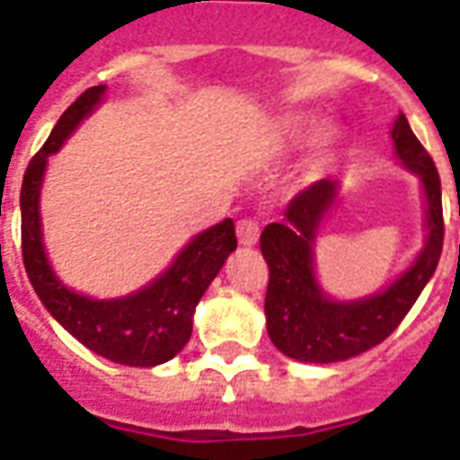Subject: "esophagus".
Listing matches in <instances>:
<instances>
[{
  "label": "esophagus",
  "instance_id": "1",
  "mask_svg": "<svg viewBox=\"0 0 460 460\" xmlns=\"http://www.w3.org/2000/svg\"><path fill=\"white\" fill-rule=\"evenodd\" d=\"M259 221L256 219H241L236 224V236H239L241 246H253L259 241Z\"/></svg>",
  "mask_w": 460,
  "mask_h": 460
}]
</instances>
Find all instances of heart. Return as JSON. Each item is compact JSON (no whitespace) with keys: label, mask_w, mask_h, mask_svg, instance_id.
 <instances>
[{"label":"heart","mask_w":460,"mask_h":460,"mask_svg":"<svg viewBox=\"0 0 460 460\" xmlns=\"http://www.w3.org/2000/svg\"><path fill=\"white\" fill-rule=\"evenodd\" d=\"M313 125L315 122L305 118V115H286L283 122H280V130L283 135L288 137V140H300L303 135H308L313 130ZM335 145V130H320L318 137H315V157H323V155H328L330 147Z\"/></svg>","instance_id":"heart-1"}]
</instances>
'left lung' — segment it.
<instances>
[{
	"mask_svg": "<svg viewBox=\"0 0 460 460\" xmlns=\"http://www.w3.org/2000/svg\"><path fill=\"white\" fill-rule=\"evenodd\" d=\"M396 157L419 174L426 197V243L399 279L362 300H332L320 288L313 269L318 229L338 199V181L320 180L290 199L283 221L261 234L269 263L266 328L283 355L300 362H342L386 340L434 276L444 249L441 180L424 145L416 140L404 113L392 125Z\"/></svg>",
	"mask_w": 460,
	"mask_h": 460,
	"instance_id": "left-lung-1",
	"label": "left lung"
}]
</instances>
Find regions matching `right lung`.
<instances>
[{
    "label": "right lung",
    "mask_w": 460,
    "mask_h": 460,
    "mask_svg": "<svg viewBox=\"0 0 460 460\" xmlns=\"http://www.w3.org/2000/svg\"><path fill=\"white\" fill-rule=\"evenodd\" d=\"M105 85H93L68 105L56 128L36 152L22 181V256L26 276L34 286L44 308L64 325L78 342L95 355L128 367H155L181 352L191 338L194 308L217 279V273L236 249L234 221L224 219L217 226L201 231L180 251L172 266L132 296L115 300H95L75 293L49 266L39 194L44 181L46 162L61 150L64 140L93 113L103 101Z\"/></svg>",
    "instance_id": "1"
}]
</instances>
